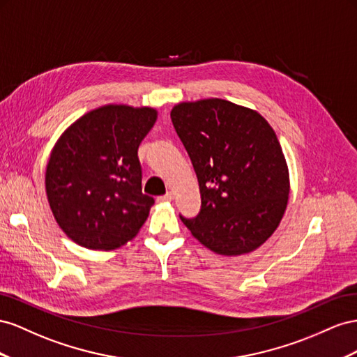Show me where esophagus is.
<instances>
[{
  "label": "esophagus",
  "instance_id": "esophagus-1",
  "mask_svg": "<svg viewBox=\"0 0 357 357\" xmlns=\"http://www.w3.org/2000/svg\"><path fill=\"white\" fill-rule=\"evenodd\" d=\"M172 199H173V195H172V192H166L165 196H160V197H158V200H160V202H170Z\"/></svg>",
  "mask_w": 357,
  "mask_h": 357
}]
</instances>
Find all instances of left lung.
<instances>
[{
    "instance_id": "obj_1",
    "label": "left lung",
    "mask_w": 357,
    "mask_h": 357,
    "mask_svg": "<svg viewBox=\"0 0 357 357\" xmlns=\"http://www.w3.org/2000/svg\"><path fill=\"white\" fill-rule=\"evenodd\" d=\"M197 175L202 206L181 217L199 242L222 256L260 247L284 215L289 169L277 135L257 112L221 98L170 112Z\"/></svg>"
}]
</instances>
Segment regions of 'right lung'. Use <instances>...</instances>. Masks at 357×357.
Here are the masks:
<instances>
[{
    "label": "right lung",
    "instance_id": "obj_1",
    "mask_svg": "<svg viewBox=\"0 0 357 357\" xmlns=\"http://www.w3.org/2000/svg\"><path fill=\"white\" fill-rule=\"evenodd\" d=\"M151 107L103 106L61 136L46 169L58 226L79 245L114 250L133 239L154 197L142 192L140 142L154 126Z\"/></svg>",
    "mask_w": 357,
    "mask_h": 357
}]
</instances>
